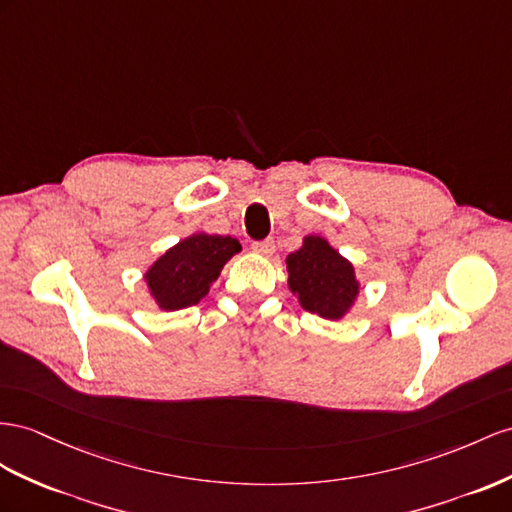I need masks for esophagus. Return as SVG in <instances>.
<instances>
[{
  "instance_id": "esophagus-1",
  "label": "esophagus",
  "mask_w": 512,
  "mask_h": 512,
  "mask_svg": "<svg viewBox=\"0 0 512 512\" xmlns=\"http://www.w3.org/2000/svg\"><path fill=\"white\" fill-rule=\"evenodd\" d=\"M253 251H255L257 255H272V253H274V242H272V240L253 242Z\"/></svg>"
}]
</instances>
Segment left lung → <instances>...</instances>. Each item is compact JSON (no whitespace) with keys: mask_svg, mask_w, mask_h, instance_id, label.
Segmentation results:
<instances>
[{"mask_svg":"<svg viewBox=\"0 0 512 512\" xmlns=\"http://www.w3.org/2000/svg\"><path fill=\"white\" fill-rule=\"evenodd\" d=\"M285 264L287 285L303 309L324 320H342L355 305L359 296L355 268L320 235H307Z\"/></svg>","mask_w":512,"mask_h":512,"instance_id":"left-lung-1","label":"left lung"}]
</instances>
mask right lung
I'll list each match as a JSON object with an SVG mask.
<instances>
[{
	"label": "right lung",
	"instance_id": "obj_1",
	"mask_svg": "<svg viewBox=\"0 0 512 512\" xmlns=\"http://www.w3.org/2000/svg\"><path fill=\"white\" fill-rule=\"evenodd\" d=\"M240 251V242L231 235L192 233L177 242L144 272L155 305L164 311L196 305L220 277L222 266Z\"/></svg>",
	"mask_w": 512,
	"mask_h": 512
}]
</instances>
